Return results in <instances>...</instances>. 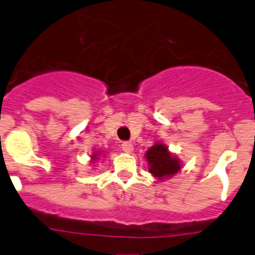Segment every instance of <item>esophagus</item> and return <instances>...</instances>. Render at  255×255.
<instances>
[{
	"label": "esophagus",
	"mask_w": 255,
	"mask_h": 255,
	"mask_svg": "<svg viewBox=\"0 0 255 255\" xmlns=\"http://www.w3.org/2000/svg\"><path fill=\"white\" fill-rule=\"evenodd\" d=\"M121 147H123V150L126 153H131L132 150H134V147H132V144L130 143V141H124L123 144H121Z\"/></svg>",
	"instance_id": "1"
}]
</instances>
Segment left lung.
<instances>
[{
    "instance_id": "8db88e82",
    "label": "left lung",
    "mask_w": 255,
    "mask_h": 255,
    "mask_svg": "<svg viewBox=\"0 0 255 255\" xmlns=\"http://www.w3.org/2000/svg\"><path fill=\"white\" fill-rule=\"evenodd\" d=\"M145 158L149 164V172L161 181L173 176L181 168L179 158L168 152L167 145L159 141L145 152Z\"/></svg>"
}]
</instances>
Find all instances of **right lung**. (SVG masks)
I'll use <instances>...</instances> for the list:
<instances>
[{
	"mask_svg": "<svg viewBox=\"0 0 255 255\" xmlns=\"http://www.w3.org/2000/svg\"><path fill=\"white\" fill-rule=\"evenodd\" d=\"M101 154V152H94L93 154H92V161H97L98 159V155Z\"/></svg>",
	"mask_w": 255,
	"mask_h": 255,
	"instance_id": "1",
	"label": "right lung"
}]
</instances>
